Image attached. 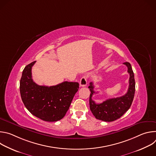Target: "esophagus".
Masks as SVG:
<instances>
[{
	"mask_svg": "<svg viewBox=\"0 0 156 156\" xmlns=\"http://www.w3.org/2000/svg\"><path fill=\"white\" fill-rule=\"evenodd\" d=\"M80 84L81 86L84 87L87 85V77L86 76H83L80 81Z\"/></svg>",
	"mask_w": 156,
	"mask_h": 156,
	"instance_id": "esophagus-1",
	"label": "esophagus"
}]
</instances>
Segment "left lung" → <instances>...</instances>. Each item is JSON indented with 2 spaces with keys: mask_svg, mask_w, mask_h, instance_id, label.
Returning <instances> with one entry per match:
<instances>
[{
  "mask_svg": "<svg viewBox=\"0 0 156 156\" xmlns=\"http://www.w3.org/2000/svg\"><path fill=\"white\" fill-rule=\"evenodd\" d=\"M128 68L129 74V86L127 93L119 98L108 99L101 104H96L92 99L94 91L93 83L91 82L90 88L91 94L90 97V107L91 112L98 120L104 122H113L120 118L129 108L134 98L135 93V81L131 64L129 62L123 63Z\"/></svg>",
  "mask_w": 156,
  "mask_h": 156,
  "instance_id": "left-lung-1",
  "label": "left lung"
}]
</instances>
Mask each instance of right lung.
<instances>
[{"label":"right lung","instance_id":"add662e5","mask_svg":"<svg viewBox=\"0 0 156 156\" xmlns=\"http://www.w3.org/2000/svg\"><path fill=\"white\" fill-rule=\"evenodd\" d=\"M36 61L25 66L20 83L21 98L29 112L46 122L61 120L67 112L79 89L77 82L64 81L52 86H40L32 79Z\"/></svg>","mask_w":156,"mask_h":156}]
</instances>
